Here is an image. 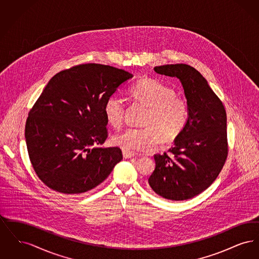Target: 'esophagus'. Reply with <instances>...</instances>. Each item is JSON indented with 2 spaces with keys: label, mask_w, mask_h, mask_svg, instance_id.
Segmentation results:
<instances>
[{
  "label": "esophagus",
  "mask_w": 259,
  "mask_h": 259,
  "mask_svg": "<svg viewBox=\"0 0 259 259\" xmlns=\"http://www.w3.org/2000/svg\"><path fill=\"white\" fill-rule=\"evenodd\" d=\"M122 154H123V157L125 159H127V158H132V157L135 156V154H134L133 152H129V151H125V150L122 151Z\"/></svg>",
  "instance_id": "obj_1"
}]
</instances>
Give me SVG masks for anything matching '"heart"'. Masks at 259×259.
Here are the masks:
<instances>
[{"label": "heart", "mask_w": 259, "mask_h": 259, "mask_svg": "<svg viewBox=\"0 0 259 259\" xmlns=\"http://www.w3.org/2000/svg\"><path fill=\"white\" fill-rule=\"evenodd\" d=\"M130 93L148 108L143 122L145 127H128L115 134L111 138L113 146L129 152L145 151L153 148L158 138L162 143H169L183 132L188 120V106L184 99L176 96L172 87L157 79L145 78L131 87ZM104 111L109 123L120 126L123 100L111 96L106 101Z\"/></svg>", "instance_id": "obj_1"}]
</instances>
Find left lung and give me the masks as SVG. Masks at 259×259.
I'll use <instances>...</instances> for the list:
<instances>
[{"label":"left lung","instance_id":"8db88e82","mask_svg":"<svg viewBox=\"0 0 259 259\" xmlns=\"http://www.w3.org/2000/svg\"><path fill=\"white\" fill-rule=\"evenodd\" d=\"M154 72L180 79L188 106V120L168 153L155 154L148 185L161 197L182 201L211 185L225 163L226 111L206 78L186 64L158 66Z\"/></svg>","mask_w":259,"mask_h":259}]
</instances>
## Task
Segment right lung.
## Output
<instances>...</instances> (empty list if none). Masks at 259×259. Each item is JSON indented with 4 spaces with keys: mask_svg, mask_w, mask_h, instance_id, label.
<instances>
[{
    "mask_svg": "<svg viewBox=\"0 0 259 259\" xmlns=\"http://www.w3.org/2000/svg\"><path fill=\"white\" fill-rule=\"evenodd\" d=\"M133 74L101 64H82L55 74L25 126L26 145L40 181L64 194L102 184L122 159L121 149L103 148L108 137L104 107Z\"/></svg>",
    "mask_w": 259,
    "mask_h": 259,
    "instance_id": "1",
    "label": "right lung"
}]
</instances>
